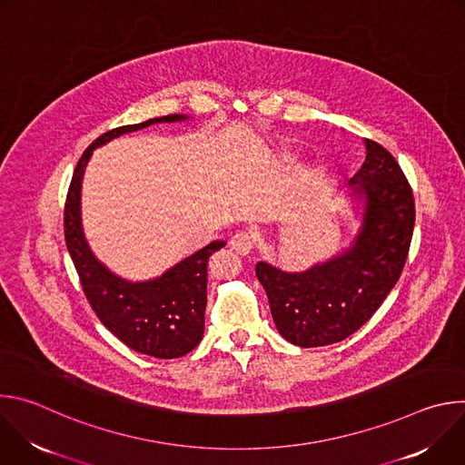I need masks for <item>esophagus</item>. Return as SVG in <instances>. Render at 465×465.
<instances>
[{"mask_svg":"<svg viewBox=\"0 0 465 465\" xmlns=\"http://www.w3.org/2000/svg\"><path fill=\"white\" fill-rule=\"evenodd\" d=\"M230 246L232 250H235L237 253L241 255H246L252 252L253 248V235L246 230H241V232H235L232 237H230Z\"/></svg>","mask_w":465,"mask_h":465,"instance_id":"34e87169","label":"esophagus"}]
</instances>
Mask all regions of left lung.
<instances>
[{
  "instance_id": "1",
  "label": "left lung",
  "mask_w": 465,
  "mask_h": 465,
  "mask_svg": "<svg viewBox=\"0 0 465 465\" xmlns=\"http://www.w3.org/2000/svg\"><path fill=\"white\" fill-rule=\"evenodd\" d=\"M364 204L353 246L305 272L255 264L280 335L300 348L341 342L361 329L400 280L416 208L412 187L395 158L366 140V160L350 180Z\"/></svg>"
}]
</instances>
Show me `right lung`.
Wrapping results in <instances>:
<instances>
[{
	"label": "right lung",
	"instance_id": "1",
	"mask_svg": "<svg viewBox=\"0 0 465 465\" xmlns=\"http://www.w3.org/2000/svg\"><path fill=\"white\" fill-rule=\"evenodd\" d=\"M178 119H185V115L156 117L104 132L81 156L64 206L65 246L94 312L124 346L156 359L183 357L203 341L208 302V259L224 242H210L153 282L128 283L103 267L88 248L81 226V182L95 147L126 132Z\"/></svg>",
	"mask_w": 465,
	"mask_h": 465
}]
</instances>
